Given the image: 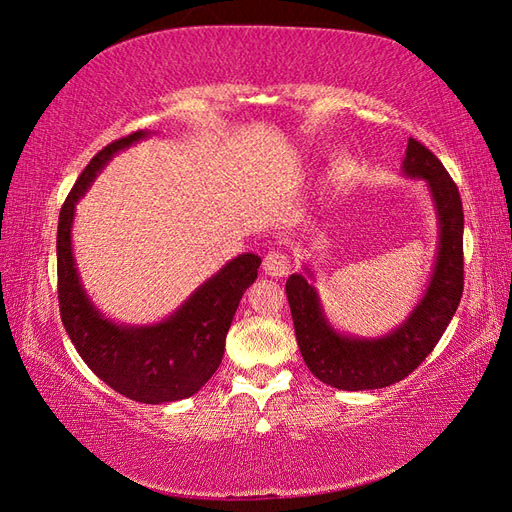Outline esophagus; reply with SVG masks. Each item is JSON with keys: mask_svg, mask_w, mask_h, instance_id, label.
<instances>
[{"mask_svg": "<svg viewBox=\"0 0 512 512\" xmlns=\"http://www.w3.org/2000/svg\"><path fill=\"white\" fill-rule=\"evenodd\" d=\"M262 271H265L269 277H286L290 271V260L284 252H269L262 260Z\"/></svg>", "mask_w": 512, "mask_h": 512, "instance_id": "34e87169", "label": "esophagus"}]
</instances>
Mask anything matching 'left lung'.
I'll return each instance as SVG.
<instances>
[{"label": "left lung", "instance_id": "left-lung-1", "mask_svg": "<svg viewBox=\"0 0 512 512\" xmlns=\"http://www.w3.org/2000/svg\"><path fill=\"white\" fill-rule=\"evenodd\" d=\"M406 179L425 181L438 222L436 260L423 297L395 329L376 337L335 329L314 286L316 273L303 265L292 273L286 294L294 335L305 365L339 391L384 389L404 380L425 361L453 320L463 292V209L461 196L442 162L414 138L401 164Z\"/></svg>", "mask_w": 512, "mask_h": 512}]
</instances>
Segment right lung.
<instances>
[{"label": "right lung", "instance_id": "right-lung-1", "mask_svg": "<svg viewBox=\"0 0 512 512\" xmlns=\"http://www.w3.org/2000/svg\"><path fill=\"white\" fill-rule=\"evenodd\" d=\"M138 130L104 147L76 179L59 213L57 282L61 322L76 352L117 393L141 404H166L192 397L220 367L226 333L243 292L260 267V256L239 254L200 284L173 314L153 324H128L106 316L87 294L72 247L79 200L119 151L145 141Z\"/></svg>", "mask_w": 512, "mask_h": 512}]
</instances>
